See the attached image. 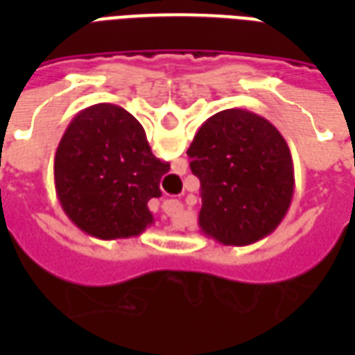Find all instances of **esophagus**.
<instances>
[{"instance_id": "34e87169", "label": "esophagus", "mask_w": 355, "mask_h": 355, "mask_svg": "<svg viewBox=\"0 0 355 355\" xmlns=\"http://www.w3.org/2000/svg\"><path fill=\"white\" fill-rule=\"evenodd\" d=\"M162 209L169 216H175L178 215V213H182L184 205H182V201H178V200H167V201H163Z\"/></svg>"}]
</instances>
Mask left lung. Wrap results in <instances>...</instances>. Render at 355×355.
I'll return each mask as SVG.
<instances>
[{"label": "left lung", "mask_w": 355, "mask_h": 355, "mask_svg": "<svg viewBox=\"0 0 355 355\" xmlns=\"http://www.w3.org/2000/svg\"><path fill=\"white\" fill-rule=\"evenodd\" d=\"M201 182L200 230L223 245H251L270 236L289 211L293 157L282 132L249 110L211 116L188 148Z\"/></svg>", "instance_id": "8db88e82"}]
</instances>
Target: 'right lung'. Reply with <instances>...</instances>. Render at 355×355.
I'll return each instance as SVG.
<instances>
[{"label":"right lung","mask_w":355,"mask_h":355,"mask_svg":"<svg viewBox=\"0 0 355 355\" xmlns=\"http://www.w3.org/2000/svg\"><path fill=\"white\" fill-rule=\"evenodd\" d=\"M169 163L157 159L142 125L121 106L101 102L66 127L55 154L60 207L81 232L98 239L140 236L154 216Z\"/></svg>","instance_id":"1"}]
</instances>
